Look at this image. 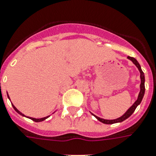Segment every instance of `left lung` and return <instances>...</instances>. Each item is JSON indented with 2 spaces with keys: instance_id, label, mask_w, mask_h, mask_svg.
<instances>
[{
  "instance_id": "left-lung-1",
  "label": "left lung",
  "mask_w": 156,
  "mask_h": 156,
  "mask_svg": "<svg viewBox=\"0 0 156 156\" xmlns=\"http://www.w3.org/2000/svg\"><path fill=\"white\" fill-rule=\"evenodd\" d=\"M127 59H129L130 61L133 62V63L134 64L136 67H138V69H139V73H140V79H141V83H140V91H139V96H138V99H137V101H135L134 103L133 104L130 108L127 110V112L124 113L123 115L122 116H120L118 118H116V119L114 120H106V119H103V118H101V117H99V116H95V115H94V116H95V118L97 120H99L100 122H103L105 124H113V123H117V122H123L124 120L127 119L129 116H131L132 114L134 112L135 109L137 108V106L139 105L140 103H141V101L143 100V97L144 95V92H145V87H144V81H145V79H144V73H143L142 69H141V67H140V65H139V63L138 62V61L133 58V57H131V56H127Z\"/></svg>"
}]
</instances>
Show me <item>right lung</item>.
Segmentation results:
<instances>
[{"label":"right lung","instance_id":"add662e5","mask_svg":"<svg viewBox=\"0 0 156 156\" xmlns=\"http://www.w3.org/2000/svg\"><path fill=\"white\" fill-rule=\"evenodd\" d=\"M7 97H8V99H9V100H10V97H9V95H8V94H7ZM12 105L13 106L14 110H15V111H16V112H17V113H18V114H20V115H21V116H26L24 115V114H23V113H22L21 112H19V111H18V110H17V109L16 108L15 106H14L12 104ZM49 116H45V117H42V118H34V117H29V116H26V117H28V118H29V119L33 120L34 122H42V121H44V120H45V119H46V118H48Z\"/></svg>","mask_w":156,"mask_h":156}]
</instances>
